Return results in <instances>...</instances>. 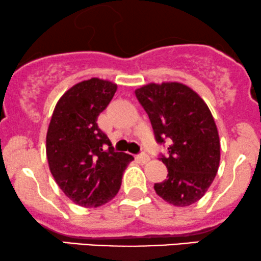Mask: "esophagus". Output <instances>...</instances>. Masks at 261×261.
Masks as SVG:
<instances>
[{
    "instance_id": "34e87169",
    "label": "esophagus",
    "mask_w": 261,
    "mask_h": 261,
    "mask_svg": "<svg viewBox=\"0 0 261 261\" xmlns=\"http://www.w3.org/2000/svg\"><path fill=\"white\" fill-rule=\"evenodd\" d=\"M137 160L140 162L141 164H146L148 161H150V157H148V155L146 154V153H140V154H138V157H137Z\"/></svg>"
}]
</instances>
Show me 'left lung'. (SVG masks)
<instances>
[{
	"label": "left lung",
	"instance_id": "1",
	"mask_svg": "<svg viewBox=\"0 0 261 261\" xmlns=\"http://www.w3.org/2000/svg\"><path fill=\"white\" fill-rule=\"evenodd\" d=\"M150 117L158 144L169 143L160 160L168 176L154 191L174 206H189L204 197L221 161V143L208 107L197 92L180 83L147 84L135 90Z\"/></svg>",
	"mask_w": 261,
	"mask_h": 261
}]
</instances>
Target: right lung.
Here are the masks:
<instances>
[{"mask_svg": "<svg viewBox=\"0 0 261 261\" xmlns=\"http://www.w3.org/2000/svg\"><path fill=\"white\" fill-rule=\"evenodd\" d=\"M117 90L92 77L67 91L57 101L46 133L50 171L64 194L83 207H98L120 191L133 155L116 152L97 118Z\"/></svg>", "mask_w": 261, "mask_h": 261, "instance_id": "obj_1", "label": "right lung"}]
</instances>
